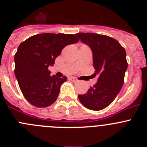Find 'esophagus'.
<instances>
[{
    "label": "esophagus",
    "instance_id": "obj_1",
    "mask_svg": "<svg viewBox=\"0 0 147 147\" xmlns=\"http://www.w3.org/2000/svg\"><path fill=\"white\" fill-rule=\"evenodd\" d=\"M69 80H71V81H72L73 82H78V80L75 77H70Z\"/></svg>",
    "mask_w": 147,
    "mask_h": 147
}]
</instances>
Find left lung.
Wrapping results in <instances>:
<instances>
[{"label": "left lung", "mask_w": 147, "mask_h": 147, "mask_svg": "<svg viewBox=\"0 0 147 147\" xmlns=\"http://www.w3.org/2000/svg\"><path fill=\"white\" fill-rule=\"evenodd\" d=\"M75 35L91 49L93 75L98 76L97 82L85 94L78 96L79 99L90 110H103L113 102L124 84L128 65L125 49L117 40L106 35L95 33Z\"/></svg>", "instance_id": "1"}]
</instances>
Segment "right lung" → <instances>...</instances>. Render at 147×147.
Listing matches in <instances>:
<instances>
[{
  "mask_svg": "<svg viewBox=\"0 0 147 147\" xmlns=\"http://www.w3.org/2000/svg\"><path fill=\"white\" fill-rule=\"evenodd\" d=\"M79 40L70 34L44 33L34 35L20 43L15 55V74L23 96L37 107L55 102L60 86L67 80L50 76L49 67L66 45Z\"/></svg>",
  "mask_w": 147,
  "mask_h": 147,
  "instance_id": "right-lung-1",
  "label": "right lung"
}]
</instances>
